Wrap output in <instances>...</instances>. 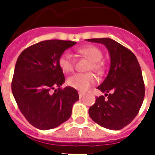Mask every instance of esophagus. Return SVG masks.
I'll return each mask as SVG.
<instances>
[{
    "label": "esophagus",
    "mask_w": 155,
    "mask_h": 155,
    "mask_svg": "<svg viewBox=\"0 0 155 155\" xmlns=\"http://www.w3.org/2000/svg\"><path fill=\"white\" fill-rule=\"evenodd\" d=\"M79 97H80V98H83L84 97V92H79Z\"/></svg>",
    "instance_id": "obj_1"
}]
</instances>
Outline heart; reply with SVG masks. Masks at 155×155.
Instances as JSON below:
<instances>
[{"instance_id": "1", "label": "heart", "mask_w": 155, "mask_h": 155, "mask_svg": "<svg viewBox=\"0 0 155 155\" xmlns=\"http://www.w3.org/2000/svg\"><path fill=\"white\" fill-rule=\"evenodd\" d=\"M78 53L84 56L91 61L88 69L92 70L97 74L103 72L104 68L101 63L103 54L101 51L92 45H87L79 48ZM58 65L63 72L68 73L72 71L75 68V61L72 55L68 52H63L58 58ZM97 82V78L92 73H77L68 79V84L70 87L81 92H85L91 86Z\"/></svg>"}]
</instances>
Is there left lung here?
<instances>
[{
  "mask_svg": "<svg viewBox=\"0 0 155 155\" xmlns=\"http://www.w3.org/2000/svg\"><path fill=\"white\" fill-rule=\"evenodd\" d=\"M104 45L110 55L108 75L97 88L105 93L96 99L88 110L90 117L101 126L119 130L129 125L139 112L145 97L142 70L132 51L114 40L87 39ZM104 96H108L107 99Z\"/></svg>",
  "mask_w": 155,
  "mask_h": 155,
  "instance_id": "left-lung-1",
  "label": "left lung"
}]
</instances>
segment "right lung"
Returning a JSON list of instances; mask_svg holds the SVG:
<instances>
[{"mask_svg":"<svg viewBox=\"0 0 155 155\" xmlns=\"http://www.w3.org/2000/svg\"><path fill=\"white\" fill-rule=\"evenodd\" d=\"M75 43L42 41L24 50L17 60L12 92L21 113L37 129L51 130L65 122L79 100L75 88L60 87L65 77L58 65L61 54Z\"/></svg>","mask_w":155,"mask_h":155,"instance_id":"add662e5","label":"right lung"}]
</instances>
